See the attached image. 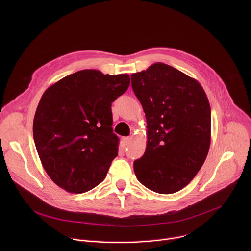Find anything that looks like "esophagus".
Listing matches in <instances>:
<instances>
[{"instance_id": "obj_1", "label": "esophagus", "mask_w": 251, "mask_h": 251, "mask_svg": "<svg viewBox=\"0 0 251 251\" xmlns=\"http://www.w3.org/2000/svg\"><path fill=\"white\" fill-rule=\"evenodd\" d=\"M123 141H124L125 144L127 145V144H129V143L131 142V137H124V138H123Z\"/></svg>"}]
</instances>
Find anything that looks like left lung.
Masks as SVG:
<instances>
[{"mask_svg":"<svg viewBox=\"0 0 251 251\" xmlns=\"http://www.w3.org/2000/svg\"><path fill=\"white\" fill-rule=\"evenodd\" d=\"M147 120V146L134 162L138 181L159 194L185 188L203 165L210 145L207 96L193 77L157 62L131 75Z\"/></svg>","mask_w":251,"mask_h":251,"instance_id":"left-lung-1","label":"left lung"}]
</instances>
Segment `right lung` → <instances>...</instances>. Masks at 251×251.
<instances>
[{
  "label": "right lung",
  "instance_id": "obj_1",
  "mask_svg": "<svg viewBox=\"0 0 251 251\" xmlns=\"http://www.w3.org/2000/svg\"><path fill=\"white\" fill-rule=\"evenodd\" d=\"M127 74L84 69L50 85L33 118V139L52 182L68 193L99 185L118 155L111 103L128 89Z\"/></svg>",
  "mask_w": 251,
  "mask_h": 251
}]
</instances>
